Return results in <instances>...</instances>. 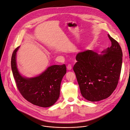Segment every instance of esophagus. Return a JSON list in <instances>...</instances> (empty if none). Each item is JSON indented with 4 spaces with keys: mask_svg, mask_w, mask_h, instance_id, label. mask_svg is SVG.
<instances>
[{
    "mask_svg": "<svg viewBox=\"0 0 130 130\" xmlns=\"http://www.w3.org/2000/svg\"><path fill=\"white\" fill-rule=\"evenodd\" d=\"M67 69H68V70H69V71H70V70H72V66L70 64H69L68 66H67Z\"/></svg>",
    "mask_w": 130,
    "mask_h": 130,
    "instance_id": "1",
    "label": "esophagus"
}]
</instances>
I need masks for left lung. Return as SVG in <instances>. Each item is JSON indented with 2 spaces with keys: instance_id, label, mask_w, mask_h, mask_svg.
Masks as SVG:
<instances>
[{
  "instance_id": "left-lung-1",
  "label": "left lung",
  "mask_w": 130,
  "mask_h": 130,
  "mask_svg": "<svg viewBox=\"0 0 130 130\" xmlns=\"http://www.w3.org/2000/svg\"><path fill=\"white\" fill-rule=\"evenodd\" d=\"M111 46L101 54L91 50L78 53L73 67L82 96L91 102L109 97L119 79L122 52L117 41L108 35Z\"/></svg>"
}]
</instances>
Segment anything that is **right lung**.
Masks as SVG:
<instances>
[{"instance_id":"add662e5","label":"right lung","mask_w":130,"mask_h":130,"mask_svg":"<svg viewBox=\"0 0 130 130\" xmlns=\"http://www.w3.org/2000/svg\"><path fill=\"white\" fill-rule=\"evenodd\" d=\"M19 48L14 51L11 62L18 89L23 96L34 105L42 107L52 106L60 95L61 82L67 72L66 65H53L37 76L25 77L17 68V52Z\"/></svg>"}]
</instances>
